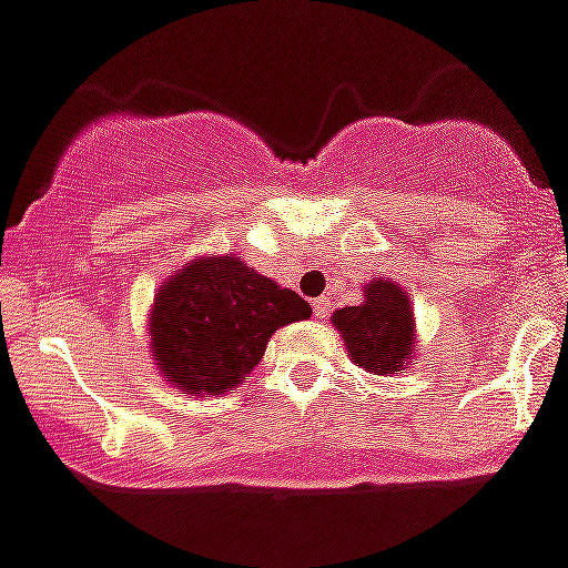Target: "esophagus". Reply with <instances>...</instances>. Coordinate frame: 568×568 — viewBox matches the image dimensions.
Segmentation results:
<instances>
[{
  "instance_id": "1",
  "label": "esophagus",
  "mask_w": 568,
  "mask_h": 568,
  "mask_svg": "<svg viewBox=\"0 0 568 568\" xmlns=\"http://www.w3.org/2000/svg\"><path fill=\"white\" fill-rule=\"evenodd\" d=\"M312 306H314V317H317V321H326V317H328V308H332V306H328V300H326V297L314 300Z\"/></svg>"
}]
</instances>
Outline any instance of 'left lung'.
Masks as SVG:
<instances>
[{"instance_id": "8db88e82", "label": "left lung", "mask_w": 568, "mask_h": 568, "mask_svg": "<svg viewBox=\"0 0 568 568\" xmlns=\"http://www.w3.org/2000/svg\"><path fill=\"white\" fill-rule=\"evenodd\" d=\"M332 323L357 366L375 375L402 373L413 361V308L402 285L373 280L361 306L337 308Z\"/></svg>"}]
</instances>
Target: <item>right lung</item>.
<instances>
[{"label": "right lung", "instance_id": "1", "mask_svg": "<svg viewBox=\"0 0 568 568\" xmlns=\"http://www.w3.org/2000/svg\"><path fill=\"white\" fill-rule=\"evenodd\" d=\"M306 317L312 306L297 292L236 256H207L187 262L159 292L150 349L170 384L222 395L251 375L276 328Z\"/></svg>", "mask_w": 568, "mask_h": 568}]
</instances>
